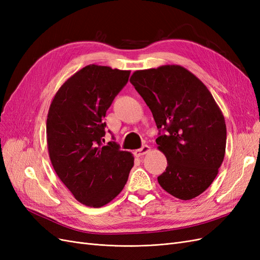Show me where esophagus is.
Segmentation results:
<instances>
[{"label":"esophagus","mask_w":260,"mask_h":260,"mask_svg":"<svg viewBox=\"0 0 260 260\" xmlns=\"http://www.w3.org/2000/svg\"><path fill=\"white\" fill-rule=\"evenodd\" d=\"M149 151H151V147H149L148 145H143L142 147L141 148H139V149H137V151L135 152V155L137 156V157H141V156H143V155H145L146 153H148Z\"/></svg>","instance_id":"34e87169"}]
</instances>
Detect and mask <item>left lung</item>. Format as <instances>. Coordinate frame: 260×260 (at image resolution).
I'll use <instances>...</instances> for the list:
<instances>
[{
	"instance_id": "left-lung-1",
	"label": "left lung",
	"mask_w": 260,
	"mask_h": 260,
	"mask_svg": "<svg viewBox=\"0 0 260 260\" xmlns=\"http://www.w3.org/2000/svg\"><path fill=\"white\" fill-rule=\"evenodd\" d=\"M130 82L151 109L158 149L167 168L157 180L179 200H192L207 190L225 153L226 127L211 93L182 66L137 70Z\"/></svg>"
}]
</instances>
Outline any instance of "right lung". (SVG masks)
Returning a JSON list of instances; mask_svg holds the SVG:
<instances>
[{
    "label": "right lung",
    "instance_id": "right-lung-1",
    "mask_svg": "<svg viewBox=\"0 0 260 260\" xmlns=\"http://www.w3.org/2000/svg\"><path fill=\"white\" fill-rule=\"evenodd\" d=\"M130 70L88 65L67 79L52 101L46 141L53 168L75 199L89 207L112 202L127 183L133 155L108 142L104 118Z\"/></svg>",
    "mask_w": 260,
    "mask_h": 260
}]
</instances>
